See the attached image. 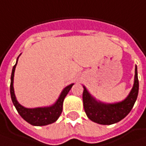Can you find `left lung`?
I'll list each match as a JSON object with an SVG mask.
<instances>
[{"mask_svg":"<svg viewBox=\"0 0 146 146\" xmlns=\"http://www.w3.org/2000/svg\"><path fill=\"white\" fill-rule=\"evenodd\" d=\"M82 94L83 106L86 114L90 120L104 125L117 123L128 115L136 102L139 90L137 68H135V78L133 89L128 97L122 102L116 103H103L96 101L85 86Z\"/></svg>","mask_w":146,"mask_h":146,"instance_id":"1","label":"left lung"}]
</instances>
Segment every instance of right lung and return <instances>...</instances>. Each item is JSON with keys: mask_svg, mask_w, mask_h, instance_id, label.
I'll list each match as a JSON object with an SVG mask.
<instances>
[{"mask_svg": "<svg viewBox=\"0 0 146 146\" xmlns=\"http://www.w3.org/2000/svg\"><path fill=\"white\" fill-rule=\"evenodd\" d=\"M18 57L17 59V62L15 64V65L13 67L12 74H11L10 95L12 98V102L14 107L17 109L18 114L22 116L23 119H25L27 122L35 126H44V125H48V124L56 122L62 112L64 99L69 92L70 89L72 88L73 84L68 85V86H66L64 89L60 97L58 98L57 101L54 103L52 106L37 108H24L17 101L15 94H14V90H13V77H14V71H15L16 65L18 64Z\"/></svg>", "mask_w": 146, "mask_h": 146, "instance_id": "add662e5", "label": "right lung"}]
</instances>
